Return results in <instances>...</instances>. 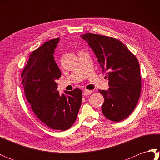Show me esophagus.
Here are the masks:
<instances>
[{
    "label": "esophagus",
    "instance_id": "1",
    "mask_svg": "<svg viewBox=\"0 0 160 160\" xmlns=\"http://www.w3.org/2000/svg\"><path fill=\"white\" fill-rule=\"evenodd\" d=\"M91 93H92V91L91 90H87V89H85L84 91V93L85 96H87V95H90Z\"/></svg>",
    "mask_w": 160,
    "mask_h": 160
}]
</instances>
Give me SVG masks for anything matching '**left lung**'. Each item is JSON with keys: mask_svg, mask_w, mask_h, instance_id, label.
<instances>
[{"mask_svg": "<svg viewBox=\"0 0 160 160\" xmlns=\"http://www.w3.org/2000/svg\"><path fill=\"white\" fill-rule=\"evenodd\" d=\"M96 54L108 89L98 90L104 98L102 111L108 120L120 122L130 115L141 93L140 64L137 58L120 40L87 33L81 35Z\"/></svg>", "mask_w": 160, "mask_h": 160, "instance_id": "8db88e82", "label": "left lung"}]
</instances>
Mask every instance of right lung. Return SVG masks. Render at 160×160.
<instances>
[{
  "instance_id": "add662e5",
  "label": "right lung",
  "mask_w": 160,
  "mask_h": 160,
  "mask_svg": "<svg viewBox=\"0 0 160 160\" xmlns=\"http://www.w3.org/2000/svg\"><path fill=\"white\" fill-rule=\"evenodd\" d=\"M59 38L47 41L33 51L23 69L21 83L33 113L54 130L65 131L76 121L82 102V91L75 89L60 95L57 91L61 73L53 53Z\"/></svg>"
}]
</instances>
